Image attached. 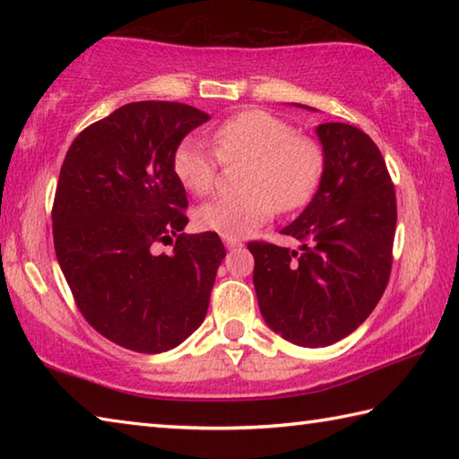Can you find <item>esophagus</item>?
<instances>
[{"label": "esophagus", "mask_w": 459, "mask_h": 459, "mask_svg": "<svg viewBox=\"0 0 459 459\" xmlns=\"http://www.w3.org/2000/svg\"><path fill=\"white\" fill-rule=\"evenodd\" d=\"M224 245H227V248H238V247H243V243H240L238 238H224Z\"/></svg>", "instance_id": "esophagus-1"}]
</instances>
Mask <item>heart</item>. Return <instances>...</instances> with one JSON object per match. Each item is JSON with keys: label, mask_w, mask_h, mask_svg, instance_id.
Returning a JSON list of instances; mask_svg holds the SVG:
<instances>
[{"label": "heart", "mask_w": 459, "mask_h": 459, "mask_svg": "<svg viewBox=\"0 0 459 459\" xmlns=\"http://www.w3.org/2000/svg\"><path fill=\"white\" fill-rule=\"evenodd\" d=\"M212 142L222 161H248L235 198H214L196 211L200 229L222 238H240L263 227L275 208L291 212L306 206L317 190L324 172L320 145L295 135L290 123L261 108H248L222 121ZM174 174L186 190L204 196L214 188L219 160L198 139L178 145Z\"/></svg>", "instance_id": "heart-1"}]
</instances>
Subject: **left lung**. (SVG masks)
I'll return each instance as SVG.
<instances>
[{
	"mask_svg": "<svg viewBox=\"0 0 459 459\" xmlns=\"http://www.w3.org/2000/svg\"><path fill=\"white\" fill-rule=\"evenodd\" d=\"M316 135L324 153L320 186L281 230L299 248L247 245L263 320L306 348L346 338L377 307L391 275L397 227L394 186L375 142L348 123H322Z\"/></svg>",
	"mask_w": 459,
	"mask_h": 459,
	"instance_id": "1",
	"label": "left lung"
}]
</instances>
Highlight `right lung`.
I'll return each instance as SVG.
<instances>
[{
  "instance_id": "right-lung-1",
  "label": "right lung",
  "mask_w": 459,
  "mask_h": 459,
  "mask_svg": "<svg viewBox=\"0 0 459 459\" xmlns=\"http://www.w3.org/2000/svg\"><path fill=\"white\" fill-rule=\"evenodd\" d=\"M208 119L169 100L123 105L81 131L60 168L58 265L87 322L127 351H172L204 322L227 251L216 232L179 235L188 200L172 160ZM172 236V254L152 253Z\"/></svg>"
}]
</instances>
